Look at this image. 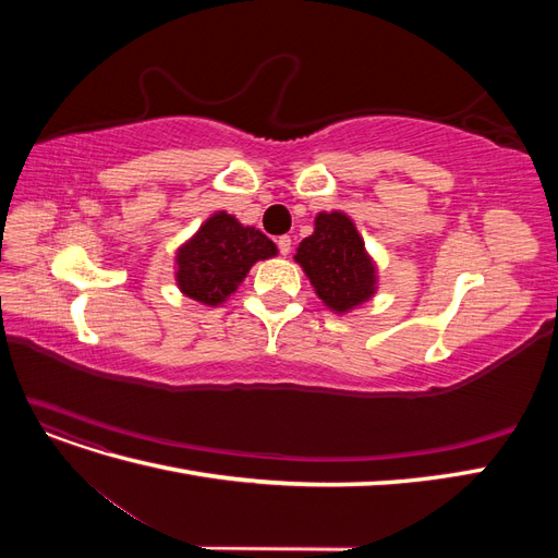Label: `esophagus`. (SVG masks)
<instances>
[{
  "label": "esophagus",
  "mask_w": 558,
  "mask_h": 558,
  "mask_svg": "<svg viewBox=\"0 0 558 558\" xmlns=\"http://www.w3.org/2000/svg\"><path fill=\"white\" fill-rule=\"evenodd\" d=\"M277 246H279L281 256H289V253H291V238H289V234H281V238L277 240Z\"/></svg>",
  "instance_id": "obj_1"
}]
</instances>
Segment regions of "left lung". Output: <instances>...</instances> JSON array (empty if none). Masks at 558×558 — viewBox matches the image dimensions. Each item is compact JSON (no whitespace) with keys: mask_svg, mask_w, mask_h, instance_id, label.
<instances>
[{"mask_svg":"<svg viewBox=\"0 0 558 558\" xmlns=\"http://www.w3.org/2000/svg\"><path fill=\"white\" fill-rule=\"evenodd\" d=\"M295 263L305 269L314 293L335 314L356 310L377 293V265L344 211H320L314 232L298 246Z\"/></svg>","mask_w":558,"mask_h":558,"instance_id":"left-lung-1","label":"left lung"}]
</instances>
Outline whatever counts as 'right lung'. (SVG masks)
Segmentation results:
<instances>
[{"instance_id": "obj_1", "label": "right lung", "mask_w": 558, "mask_h": 558, "mask_svg": "<svg viewBox=\"0 0 558 558\" xmlns=\"http://www.w3.org/2000/svg\"><path fill=\"white\" fill-rule=\"evenodd\" d=\"M277 256L275 242L260 230L242 226L226 211L209 216L177 251V286L202 305L226 302L258 260Z\"/></svg>"}]
</instances>
